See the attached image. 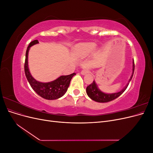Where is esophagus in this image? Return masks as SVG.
Wrapping results in <instances>:
<instances>
[{
    "instance_id": "34e87169",
    "label": "esophagus",
    "mask_w": 153,
    "mask_h": 153,
    "mask_svg": "<svg viewBox=\"0 0 153 153\" xmlns=\"http://www.w3.org/2000/svg\"><path fill=\"white\" fill-rule=\"evenodd\" d=\"M89 72V69H83V70L81 71V74L82 75H86L87 73H88Z\"/></svg>"
}]
</instances>
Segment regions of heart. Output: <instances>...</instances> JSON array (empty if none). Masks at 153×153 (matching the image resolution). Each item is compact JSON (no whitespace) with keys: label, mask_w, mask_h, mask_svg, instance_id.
Returning a JSON list of instances; mask_svg holds the SVG:
<instances>
[{"label":"heart","mask_w":153,"mask_h":153,"mask_svg":"<svg viewBox=\"0 0 153 153\" xmlns=\"http://www.w3.org/2000/svg\"><path fill=\"white\" fill-rule=\"evenodd\" d=\"M97 45L92 42L80 43L73 48V52L76 56L85 57L91 54L96 50Z\"/></svg>","instance_id":"obj_1"}]
</instances>
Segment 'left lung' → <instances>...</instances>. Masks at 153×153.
Instances as JSON below:
<instances>
[{
	"instance_id": "obj_1",
	"label": "left lung",
	"mask_w": 153,
	"mask_h": 153,
	"mask_svg": "<svg viewBox=\"0 0 153 153\" xmlns=\"http://www.w3.org/2000/svg\"><path fill=\"white\" fill-rule=\"evenodd\" d=\"M134 69H135V64H134V61L133 60L132 75H131L130 78H129L127 85L119 92H115V93H112V94L105 93V92L100 90L98 85H97V84H96V82L94 80L93 82H92L91 85L87 87V88H86L87 94L91 100L96 101V102H99V103H106V102H108V101L115 100V98H118L119 96H121L124 92V91L126 89V88L128 86L129 82L131 80V78L133 77V73H134Z\"/></svg>"
}]
</instances>
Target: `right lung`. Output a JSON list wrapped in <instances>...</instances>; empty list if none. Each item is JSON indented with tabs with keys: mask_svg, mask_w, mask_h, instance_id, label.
<instances>
[{
	"mask_svg": "<svg viewBox=\"0 0 153 153\" xmlns=\"http://www.w3.org/2000/svg\"><path fill=\"white\" fill-rule=\"evenodd\" d=\"M39 43L38 40H34L29 43L25 54V73L27 80L33 90L43 98L53 100L60 98L66 92L71 78L76 75L73 73L69 75H61L53 81L49 82H41L37 81L30 73L28 66V55L29 49L32 46Z\"/></svg>",
	"mask_w": 153,
	"mask_h": 153,
	"instance_id": "add662e5",
	"label": "right lung"
}]
</instances>
